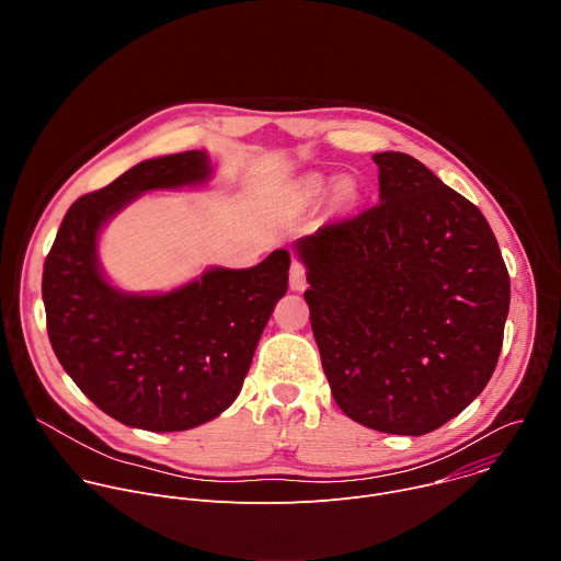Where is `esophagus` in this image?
<instances>
[{"label": "esophagus", "instance_id": "obj_1", "mask_svg": "<svg viewBox=\"0 0 561 561\" xmlns=\"http://www.w3.org/2000/svg\"><path fill=\"white\" fill-rule=\"evenodd\" d=\"M306 286H308V271L299 260H295L290 264V288L293 290H304Z\"/></svg>", "mask_w": 561, "mask_h": 561}]
</instances>
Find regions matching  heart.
<instances>
[{"mask_svg": "<svg viewBox=\"0 0 561 561\" xmlns=\"http://www.w3.org/2000/svg\"><path fill=\"white\" fill-rule=\"evenodd\" d=\"M340 197H342V199H353V197H355V186H353L351 182H344V184L340 186Z\"/></svg>", "mask_w": 561, "mask_h": 561, "instance_id": "b5f03b06", "label": "heart"}]
</instances>
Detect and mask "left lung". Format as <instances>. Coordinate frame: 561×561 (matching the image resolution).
Segmentation results:
<instances>
[{"instance_id":"obj_1","label":"left lung","mask_w":561,"mask_h":561,"mask_svg":"<svg viewBox=\"0 0 561 561\" xmlns=\"http://www.w3.org/2000/svg\"><path fill=\"white\" fill-rule=\"evenodd\" d=\"M373 162L379 202L295 244L304 299L337 407L381 433L424 435L489 383L511 277L472 202L411 154Z\"/></svg>"}]
</instances>
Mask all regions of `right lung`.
I'll use <instances>...</instances> for the list:
<instances>
[{
    "label": "right lung",
    "mask_w": 561,
    "mask_h": 561,
    "mask_svg": "<svg viewBox=\"0 0 561 561\" xmlns=\"http://www.w3.org/2000/svg\"><path fill=\"white\" fill-rule=\"evenodd\" d=\"M208 175L204 150L133 167L68 208L44 262L50 346L77 388L126 426L188 431L226 411L288 288L284 249L253 268H213L167 295H126L102 277L95 249L108 217L144 191L202 184Z\"/></svg>",
    "instance_id": "1"
}]
</instances>
